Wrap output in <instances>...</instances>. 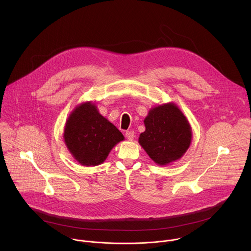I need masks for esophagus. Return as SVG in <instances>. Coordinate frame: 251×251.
Listing matches in <instances>:
<instances>
[{"label": "esophagus", "instance_id": "esophagus-1", "mask_svg": "<svg viewBox=\"0 0 251 251\" xmlns=\"http://www.w3.org/2000/svg\"><path fill=\"white\" fill-rule=\"evenodd\" d=\"M125 136H126V138H127L129 141H132V140L134 139V137H135L134 131H126Z\"/></svg>", "mask_w": 251, "mask_h": 251}]
</instances>
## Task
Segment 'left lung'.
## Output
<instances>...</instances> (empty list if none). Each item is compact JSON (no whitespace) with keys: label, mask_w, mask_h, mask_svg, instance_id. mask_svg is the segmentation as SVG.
Instances as JSON below:
<instances>
[{"label":"left lung","mask_w":251,"mask_h":251,"mask_svg":"<svg viewBox=\"0 0 251 251\" xmlns=\"http://www.w3.org/2000/svg\"><path fill=\"white\" fill-rule=\"evenodd\" d=\"M144 124L146 129L140 134L138 142L159 166L180 160L190 148L192 127L175 103L153 107L144 119Z\"/></svg>","instance_id":"1"}]
</instances>
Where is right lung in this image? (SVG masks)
<instances>
[{"mask_svg":"<svg viewBox=\"0 0 251 251\" xmlns=\"http://www.w3.org/2000/svg\"><path fill=\"white\" fill-rule=\"evenodd\" d=\"M63 139L73 157L80 165L89 167L102 164L124 136L99 113L95 103L86 101L68 116Z\"/></svg>","mask_w":251,"mask_h":251,"instance_id":"obj_1","label":"right lung"}]
</instances>
